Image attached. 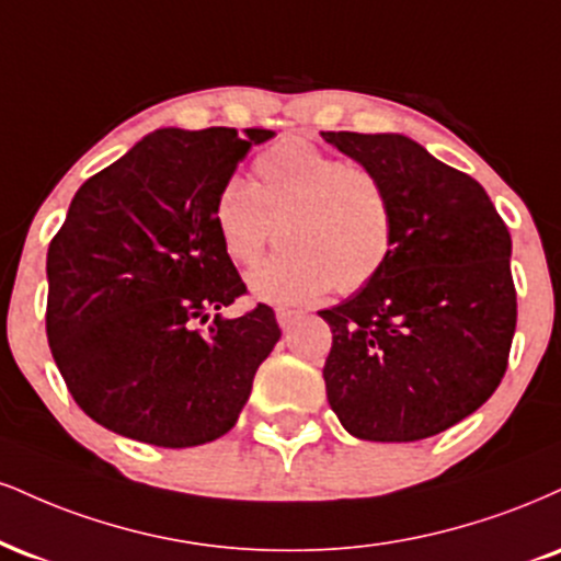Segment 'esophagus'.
<instances>
[{"mask_svg": "<svg viewBox=\"0 0 561 561\" xmlns=\"http://www.w3.org/2000/svg\"><path fill=\"white\" fill-rule=\"evenodd\" d=\"M300 310H289V308H276V321H279L282 329H289L295 321L300 319Z\"/></svg>", "mask_w": 561, "mask_h": 561, "instance_id": "esophagus-1", "label": "esophagus"}]
</instances>
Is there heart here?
Returning a JSON list of instances; mask_svg holds the SVG:
<instances>
[{"mask_svg":"<svg viewBox=\"0 0 561 561\" xmlns=\"http://www.w3.org/2000/svg\"><path fill=\"white\" fill-rule=\"evenodd\" d=\"M255 180L229 174L216 187L211 219L229 261H259L266 242L282 251L248 274L266 302H306L329 289L357 293L394 253V201L381 174L289 138L253 159Z\"/></svg>","mask_w":561,"mask_h":561,"instance_id":"b5f03b06","label":"heart"}]
</instances>
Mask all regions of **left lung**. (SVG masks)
<instances>
[{"label": "left lung", "mask_w": 561, "mask_h": 561, "mask_svg": "<svg viewBox=\"0 0 561 561\" xmlns=\"http://www.w3.org/2000/svg\"><path fill=\"white\" fill-rule=\"evenodd\" d=\"M387 182L397 245L340 306L323 381L366 442H417L476 413L504 379L517 323L512 238L478 182L394 133H321Z\"/></svg>", "instance_id": "8db88e82"}]
</instances>
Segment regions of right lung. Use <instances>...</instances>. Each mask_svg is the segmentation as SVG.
I'll list each match as a JSON object with an SVG mask.
<instances>
[{
	"instance_id": "add662e5",
	"label": "right lung",
	"mask_w": 561,
	"mask_h": 561,
	"mask_svg": "<svg viewBox=\"0 0 561 561\" xmlns=\"http://www.w3.org/2000/svg\"><path fill=\"white\" fill-rule=\"evenodd\" d=\"M272 135L164 127L80 185L46 253V336L72 400L99 426L182 449L238 423L282 329L263 302L210 321L248 293L211 204Z\"/></svg>"
}]
</instances>
